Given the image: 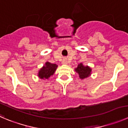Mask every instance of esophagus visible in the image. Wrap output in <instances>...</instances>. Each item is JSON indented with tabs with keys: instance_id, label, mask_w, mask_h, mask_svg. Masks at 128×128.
<instances>
[{
	"instance_id": "1",
	"label": "esophagus",
	"mask_w": 128,
	"mask_h": 128,
	"mask_svg": "<svg viewBox=\"0 0 128 128\" xmlns=\"http://www.w3.org/2000/svg\"><path fill=\"white\" fill-rule=\"evenodd\" d=\"M62 64H64V65H66V64H68V60H67V59H66V58L63 59L62 62Z\"/></svg>"
}]
</instances>
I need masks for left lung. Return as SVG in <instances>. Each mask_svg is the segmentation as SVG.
Returning a JSON list of instances; mask_svg holds the SVG:
<instances>
[{
    "label": "left lung",
    "mask_w": 128,
    "mask_h": 128,
    "mask_svg": "<svg viewBox=\"0 0 128 128\" xmlns=\"http://www.w3.org/2000/svg\"><path fill=\"white\" fill-rule=\"evenodd\" d=\"M74 71L78 74L79 78L81 80H83L91 76L92 70L88 66H84L83 63H80L78 65L77 68H75Z\"/></svg>",
    "instance_id": "8db88e82"
}]
</instances>
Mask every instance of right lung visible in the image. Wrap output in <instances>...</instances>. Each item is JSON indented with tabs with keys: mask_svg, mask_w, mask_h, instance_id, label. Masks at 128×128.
<instances>
[{
	"mask_svg": "<svg viewBox=\"0 0 128 128\" xmlns=\"http://www.w3.org/2000/svg\"><path fill=\"white\" fill-rule=\"evenodd\" d=\"M57 68V65L46 62L44 66L38 71V76L42 80H48L50 76H53Z\"/></svg>",
	"mask_w": 128,
	"mask_h": 128,
	"instance_id": "add662e5",
	"label": "right lung"
}]
</instances>
